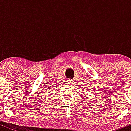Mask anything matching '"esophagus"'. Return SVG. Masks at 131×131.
<instances>
[{"label": "esophagus", "instance_id": "34e87169", "mask_svg": "<svg viewBox=\"0 0 131 131\" xmlns=\"http://www.w3.org/2000/svg\"><path fill=\"white\" fill-rule=\"evenodd\" d=\"M67 82L68 83L70 84H72L73 83V81L72 80V79H68V80H67Z\"/></svg>", "mask_w": 131, "mask_h": 131}]
</instances>
